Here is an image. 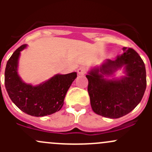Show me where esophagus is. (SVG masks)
<instances>
[{"instance_id": "obj_1", "label": "esophagus", "mask_w": 152, "mask_h": 152, "mask_svg": "<svg viewBox=\"0 0 152 152\" xmlns=\"http://www.w3.org/2000/svg\"><path fill=\"white\" fill-rule=\"evenodd\" d=\"M77 72L79 75H85L86 73V68L84 67H79L77 70Z\"/></svg>"}]
</instances>
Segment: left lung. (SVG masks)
Listing matches in <instances>:
<instances>
[{"mask_svg": "<svg viewBox=\"0 0 152 152\" xmlns=\"http://www.w3.org/2000/svg\"><path fill=\"white\" fill-rule=\"evenodd\" d=\"M123 50L124 53L115 60L106 59L86 75L92 110L109 118H118L132 111L146 88V72L141 57L134 49L124 48ZM121 68L125 75L114 77V73Z\"/></svg>", "mask_w": 152, "mask_h": 152, "instance_id": "left-lung-1", "label": "left lung"}]
</instances>
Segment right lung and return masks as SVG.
Segmentation results:
<instances>
[{
    "mask_svg": "<svg viewBox=\"0 0 152 152\" xmlns=\"http://www.w3.org/2000/svg\"><path fill=\"white\" fill-rule=\"evenodd\" d=\"M27 47L21 45L8 60L5 70V87L14 104L23 113L42 117L59 111L66 93L77 77L76 72L56 74L38 85L24 82L18 72L20 52Z\"/></svg>",
    "mask_w": 152,
    "mask_h": 152,
    "instance_id": "1",
    "label": "right lung"
}]
</instances>
